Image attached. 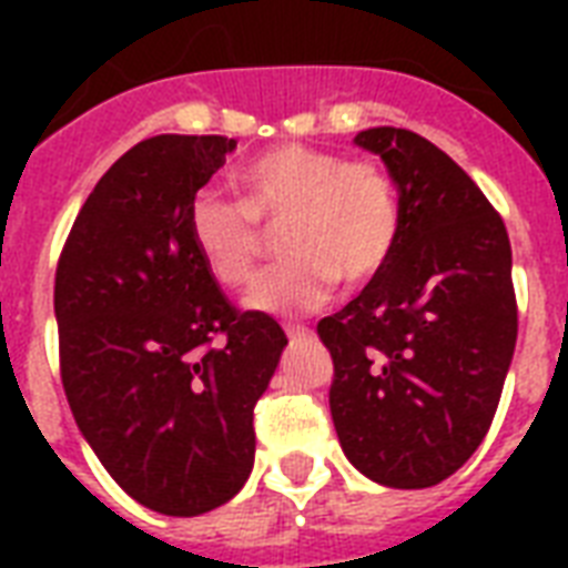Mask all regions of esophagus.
Masks as SVG:
<instances>
[{
	"instance_id": "obj_1",
	"label": "esophagus",
	"mask_w": 568,
	"mask_h": 568,
	"mask_svg": "<svg viewBox=\"0 0 568 568\" xmlns=\"http://www.w3.org/2000/svg\"><path fill=\"white\" fill-rule=\"evenodd\" d=\"M285 336L292 338V342H297V338H310L312 327H303V324H288V327H285Z\"/></svg>"
}]
</instances>
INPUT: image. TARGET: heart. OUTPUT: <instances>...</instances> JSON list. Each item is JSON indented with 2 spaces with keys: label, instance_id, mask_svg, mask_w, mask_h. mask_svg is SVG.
<instances>
[{
  "label": "heart",
  "instance_id": "b5f03b06",
  "mask_svg": "<svg viewBox=\"0 0 568 568\" xmlns=\"http://www.w3.org/2000/svg\"><path fill=\"white\" fill-rule=\"evenodd\" d=\"M239 200L203 191L189 205V239L205 271L226 288L253 283L280 230L288 253L247 303L262 312H306L333 285L372 283L400 239V203L388 171L374 159H345L310 144H276L232 173Z\"/></svg>",
  "mask_w": 568,
  "mask_h": 568
}]
</instances>
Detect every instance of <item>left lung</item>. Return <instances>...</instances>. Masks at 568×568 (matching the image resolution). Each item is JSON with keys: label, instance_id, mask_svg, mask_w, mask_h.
<instances>
[{"label": "left lung", "instance_id": "8db88e82", "mask_svg": "<svg viewBox=\"0 0 568 568\" xmlns=\"http://www.w3.org/2000/svg\"><path fill=\"white\" fill-rule=\"evenodd\" d=\"M397 185L400 239L359 297L318 321L333 356L329 413L347 459L395 489L450 477L484 442L519 333L507 226L427 138H354Z\"/></svg>", "mask_w": 568, "mask_h": 568}]
</instances>
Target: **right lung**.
<instances>
[{
  "label": "right lung",
  "mask_w": 568,
  "mask_h": 568,
  "mask_svg": "<svg viewBox=\"0 0 568 568\" xmlns=\"http://www.w3.org/2000/svg\"><path fill=\"white\" fill-rule=\"evenodd\" d=\"M235 141L155 135L111 164L55 267L58 365L79 430L138 504L200 516L253 468V406L285 333L241 312L189 239V205Z\"/></svg>",
  "instance_id": "right-lung-1"
}]
</instances>
